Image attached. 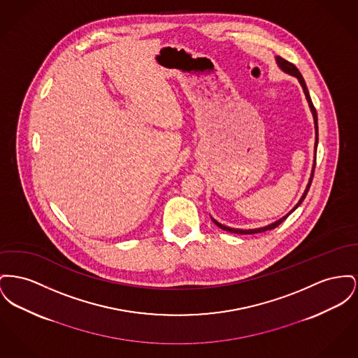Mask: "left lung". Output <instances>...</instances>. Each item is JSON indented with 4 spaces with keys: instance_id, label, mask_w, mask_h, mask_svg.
<instances>
[{
    "instance_id": "obj_1",
    "label": "left lung",
    "mask_w": 358,
    "mask_h": 358,
    "mask_svg": "<svg viewBox=\"0 0 358 358\" xmlns=\"http://www.w3.org/2000/svg\"><path fill=\"white\" fill-rule=\"evenodd\" d=\"M275 62L278 64V67L282 70V71H285V73H288V74H291V76H294L296 77L297 80H299V83L301 85V87H303V92H304V94H306V99H307V101H308V106H310V109H311V112H313V116H314V123H315V159H314V166H313V171H311V177H310V181H308V184H307V188L304 190V193H303V196L300 197V200H299V203L294 206V208L291 212H288L285 216H282L281 219H278L277 222H274L272 224H269V226H265V227H259V229H252V230H241V229H231V227H227V226H224V224H222V223H219L217 220H215L213 217H210L212 219V222L219 227V229H222V230H224V231L234 232V234H257V232H264L268 231V230H273L275 229L278 224H281L292 212H294L301 203H303V200L306 199V196H307V193H308V189H310V187H311V182H313V178H314V171H315V165H316V148H317V115H316L315 106L313 104V101H311V97H310V93H308V89H307V85H306V81H304V78H303V76L300 74V71L297 70V67L294 66V64H291V62H288V61H285L284 58H281V57H275Z\"/></svg>"
}]
</instances>
